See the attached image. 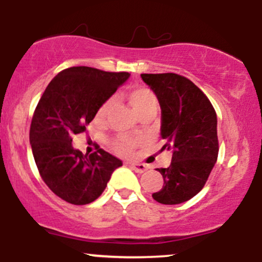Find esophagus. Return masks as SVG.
<instances>
[{
  "mask_svg": "<svg viewBox=\"0 0 262 262\" xmlns=\"http://www.w3.org/2000/svg\"><path fill=\"white\" fill-rule=\"evenodd\" d=\"M129 166L132 167V169H133L135 172H138V173H143V172H145L146 170H148V166H146L145 164H129Z\"/></svg>",
  "mask_w": 262,
  "mask_h": 262,
  "instance_id": "1",
  "label": "esophagus"
}]
</instances>
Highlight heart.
<instances>
[{
    "label": "heart",
    "instance_id": "b5f03b06",
    "mask_svg": "<svg viewBox=\"0 0 262 262\" xmlns=\"http://www.w3.org/2000/svg\"><path fill=\"white\" fill-rule=\"evenodd\" d=\"M125 100L133 108V111L138 116H146V114H152L156 110V96L155 93L149 89V87H135V89L129 90L125 92ZM114 103L113 98H107L106 101L102 102L96 112V121L98 123L106 122L108 114L112 110ZM139 138L129 137V135H122L114 139L112 143V148L117 154L122 156H128L134 151L140 144Z\"/></svg>",
    "mask_w": 262,
    "mask_h": 262
}]
</instances>
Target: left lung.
Wrapping results in <instances>:
<instances>
[{"instance_id":"8db88e82","label":"left lung","mask_w":262,"mask_h":262,"mask_svg":"<svg viewBox=\"0 0 262 262\" xmlns=\"http://www.w3.org/2000/svg\"><path fill=\"white\" fill-rule=\"evenodd\" d=\"M161 107L162 149L171 150L169 167L156 169L164 186L152 193L156 202L179 204L206 185L218 158L217 114L204 93L181 75L141 74Z\"/></svg>"}]
</instances>
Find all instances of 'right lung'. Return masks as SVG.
<instances>
[{
    "instance_id": "right-lung-1",
    "label": "right lung",
    "mask_w": 262,
    "mask_h": 262,
    "mask_svg": "<svg viewBox=\"0 0 262 262\" xmlns=\"http://www.w3.org/2000/svg\"><path fill=\"white\" fill-rule=\"evenodd\" d=\"M128 77V73L74 66L60 71L38 102L29 130L33 156L45 185L68 203L82 206L97 200L122 166L103 149L83 155L71 143Z\"/></svg>"
}]
</instances>
